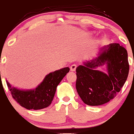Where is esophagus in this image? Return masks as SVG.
<instances>
[{
    "label": "esophagus",
    "mask_w": 134,
    "mask_h": 134,
    "mask_svg": "<svg viewBox=\"0 0 134 134\" xmlns=\"http://www.w3.org/2000/svg\"><path fill=\"white\" fill-rule=\"evenodd\" d=\"M77 68V65L76 64H72V65L70 66V70L72 71H75L76 70Z\"/></svg>",
    "instance_id": "esophagus-1"
}]
</instances>
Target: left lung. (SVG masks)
Masks as SVG:
<instances>
[{"label":"left lung","mask_w":134,"mask_h":134,"mask_svg":"<svg viewBox=\"0 0 134 134\" xmlns=\"http://www.w3.org/2000/svg\"><path fill=\"white\" fill-rule=\"evenodd\" d=\"M106 63L108 74L95 70ZM76 68V90L83 102L90 106L107 103L116 96L129 75L126 49L119 43H111L101 49L99 56Z\"/></svg>","instance_id":"obj_1"}]
</instances>
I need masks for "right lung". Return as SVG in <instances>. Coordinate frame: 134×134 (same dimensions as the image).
Listing matches in <instances>:
<instances>
[{"instance_id":"obj_1","label":"right lung","mask_w":134,"mask_h":134,"mask_svg":"<svg viewBox=\"0 0 134 134\" xmlns=\"http://www.w3.org/2000/svg\"><path fill=\"white\" fill-rule=\"evenodd\" d=\"M69 70V67H65L51 72L35 90H20L6 82L13 98L21 107L27 110H40L52 103L57 87Z\"/></svg>"}]
</instances>
